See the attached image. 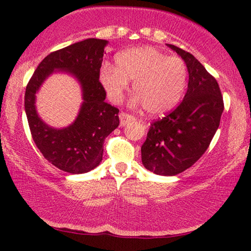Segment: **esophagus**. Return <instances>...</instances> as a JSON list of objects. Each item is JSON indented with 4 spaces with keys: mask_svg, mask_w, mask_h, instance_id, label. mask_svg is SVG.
I'll return each instance as SVG.
<instances>
[{
    "mask_svg": "<svg viewBox=\"0 0 251 251\" xmlns=\"http://www.w3.org/2000/svg\"><path fill=\"white\" fill-rule=\"evenodd\" d=\"M120 118V126H126V123H129L130 121H132V120H135L132 115L128 114V113H125V112H121L119 115Z\"/></svg>",
    "mask_w": 251,
    "mask_h": 251,
    "instance_id": "obj_1",
    "label": "esophagus"
}]
</instances>
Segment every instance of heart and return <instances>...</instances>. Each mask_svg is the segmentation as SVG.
Segmentation results:
<instances>
[{"label":"heart","mask_w":251,"mask_h":251,"mask_svg":"<svg viewBox=\"0 0 251 251\" xmlns=\"http://www.w3.org/2000/svg\"><path fill=\"white\" fill-rule=\"evenodd\" d=\"M116 67L104 64L100 68V82L112 101L121 100L133 82L136 92L133 104H143L151 115L170 112L181 100L187 87L188 72L184 60L168 56L153 47H138L120 52Z\"/></svg>","instance_id":"heart-1"}]
</instances>
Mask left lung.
<instances>
[{"mask_svg": "<svg viewBox=\"0 0 251 251\" xmlns=\"http://www.w3.org/2000/svg\"><path fill=\"white\" fill-rule=\"evenodd\" d=\"M185 61L188 72L183 101L150 126L142 162L161 176H175L193 166L209 147L221 122L224 102L216 78L193 54L167 44Z\"/></svg>", "mask_w": 251, "mask_h": 251, "instance_id": "8db88e82", "label": "left lung"}]
</instances>
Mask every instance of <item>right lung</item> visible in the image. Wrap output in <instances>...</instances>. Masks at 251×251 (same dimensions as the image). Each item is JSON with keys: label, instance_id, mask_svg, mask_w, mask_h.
<instances>
[{"label": "right lung", "instance_id": "add662e5", "mask_svg": "<svg viewBox=\"0 0 251 251\" xmlns=\"http://www.w3.org/2000/svg\"><path fill=\"white\" fill-rule=\"evenodd\" d=\"M107 43L88 39L51 52L41 61L26 87L25 112L34 143L51 164L66 173L84 174L99 166L104 140L120 125L119 109L105 101L106 91L99 82ZM57 71L77 78L84 100L75 122L60 129L48 126L35 106L40 85Z\"/></svg>", "mask_w": 251, "mask_h": 251}]
</instances>
